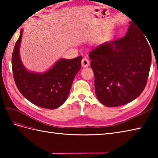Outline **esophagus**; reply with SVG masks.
I'll use <instances>...</instances> for the list:
<instances>
[{
	"label": "esophagus",
	"instance_id": "esophagus-1",
	"mask_svg": "<svg viewBox=\"0 0 158 158\" xmlns=\"http://www.w3.org/2000/svg\"><path fill=\"white\" fill-rule=\"evenodd\" d=\"M81 65L83 68H86L89 65V61L88 59L87 58H83L81 61Z\"/></svg>",
	"mask_w": 158,
	"mask_h": 158
}]
</instances>
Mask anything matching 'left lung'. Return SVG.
<instances>
[{"instance_id": "8db88e82", "label": "left lung", "mask_w": 158, "mask_h": 158, "mask_svg": "<svg viewBox=\"0 0 158 158\" xmlns=\"http://www.w3.org/2000/svg\"><path fill=\"white\" fill-rule=\"evenodd\" d=\"M126 35L104 43L89 53L97 98L109 107L132 102L145 89L152 64L145 35L135 22Z\"/></svg>"}]
</instances>
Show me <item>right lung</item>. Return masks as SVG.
<instances>
[{
  "label": "right lung",
  "instance_id": "1",
  "mask_svg": "<svg viewBox=\"0 0 158 158\" xmlns=\"http://www.w3.org/2000/svg\"><path fill=\"white\" fill-rule=\"evenodd\" d=\"M23 30L20 31L12 54V70L17 88L34 105L55 109L63 105L70 93L76 74L81 69L82 56L58 60L44 73L29 71L23 65L19 56Z\"/></svg>",
  "mask_w": 158,
  "mask_h": 158
}]
</instances>
